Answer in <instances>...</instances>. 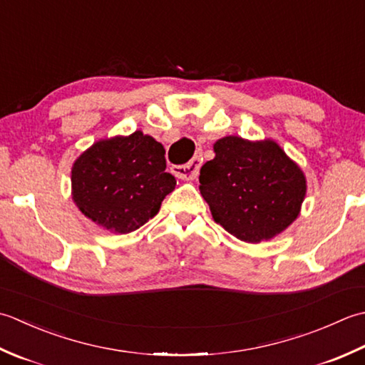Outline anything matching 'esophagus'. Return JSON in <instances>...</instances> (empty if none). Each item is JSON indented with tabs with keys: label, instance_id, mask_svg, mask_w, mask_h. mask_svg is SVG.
Here are the masks:
<instances>
[{
	"label": "esophagus",
	"instance_id": "1",
	"mask_svg": "<svg viewBox=\"0 0 365 365\" xmlns=\"http://www.w3.org/2000/svg\"><path fill=\"white\" fill-rule=\"evenodd\" d=\"M202 160L203 158H200V155H195L192 160H189L187 163H184V165H176L173 167V173L180 178V180H185V181H192L195 180L198 176L200 172V167H202Z\"/></svg>",
	"mask_w": 365,
	"mask_h": 365
}]
</instances>
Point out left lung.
Returning <instances> with one entry per match:
<instances>
[{"instance_id":"left-lung-1","label":"left lung","mask_w":365,"mask_h":365,"mask_svg":"<svg viewBox=\"0 0 365 365\" xmlns=\"http://www.w3.org/2000/svg\"><path fill=\"white\" fill-rule=\"evenodd\" d=\"M200 170L202 192L214 220L245 242L271 240L299 214L306 178L272 140L225 137Z\"/></svg>"}]
</instances>
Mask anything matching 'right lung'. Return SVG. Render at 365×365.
<instances>
[{
	"mask_svg": "<svg viewBox=\"0 0 365 365\" xmlns=\"http://www.w3.org/2000/svg\"><path fill=\"white\" fill-rule=\"evenodd\" d=\"M165 150L143 132L101 140L72 167V198L96 224L130 233L159 212L176 180L165 172Z\"/></svg>",
	"mask_w": 365,
	"mask_h": 365,
	"instance_id": "right-lung-1",
	"label": "right lung"
}]
</instances>
